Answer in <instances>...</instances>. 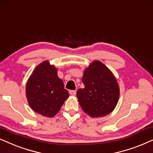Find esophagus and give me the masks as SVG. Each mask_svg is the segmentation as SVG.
<instances>
[{
    "label": "esophagus",
    "instance_id": "esophagus-1",
    "mask_svg": "<svg viewBox=\"0 0 153 153\" xmlns=\"http://www.w3.org/2000/svg\"><path fill=\"white\" fill-rule=\"evenodd\" d=\"M69 93H70L71 95L75 96V94H76V91H75V90H70V91H69Z\"/></svg>",
    "mask_w": 153,
    "mask_h": 153
}]
</instances>
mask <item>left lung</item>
Here are the masks:
<instances>
[{
    "mask_svg": "<svg viewBox=\"0 0 153 153\" xmlns=\"http://www.w3.org/2000/svg\"><path fill=\"white\" fill-rule=\"evenodd\" d=\"M83 89L77 91V97L83 111L92 117L111 113L117 105L120 89L111 71L102 63L95 61L85 71Z\"/></svg>",
    "mask_w": 153,
    "mask_h": 153,
    "instance_id": "1",
    "label": "left lung"
}]
</instances>
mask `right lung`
<instances>
[{
    "label": "right lung",
    "mask_w": 153,
    "mask_h": 153,
    "mask_svg": "<svg viewBox=\"0 0 153 153\" xmlns=\"http://www.w3.org/2000/svg\"><path fill=\"white\" fill-rule=\"evenodd\" d=\"M30 106L36 113L52 117L68 99V91L57 76V71L48 62L36 67L28 79L26 88Z\"/></svg>",
    "instance_id": "1"
}]
</instances>
